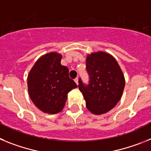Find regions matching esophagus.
Returning <instances> with one entry per match:
<instances>
[{
    "instance_id": "obj_1",
    "label": "esophagus",
    "mask_w": 151,
    "mask_h": 151,
    "mask_svg": "<svg viewBox=\"0 0 151 151\" xmlns=\"http://www.w3.org/2000/svg\"><path fill=\"white\" fill-rule=\"evenodd\" d=\"M74 81H75V82H76V83L77 84V85H78V78H75Z\"/></svg>"
}]
</instances>
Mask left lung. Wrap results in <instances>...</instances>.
Instances as JSON below:
<instances>
[{
	"instance_id": "left-lung-1",
	"label": "left lung",
	"mask_w": 151,
	"mask_h": 151,
	"mask_svg": "<svg viewBox=\"0 0 151 151\" xmlns=\"http://www.w3.org/2000/svg\"><path fill=\"white\" fill-rule=\"evenodd\" d=\"M86 70L89 84L79 79L78 88L85 98L88 110L96 115L110 111L122 97L125 78L116 59L106 52L98 51L87 56Z\"/></svg>"
}]
</instances>
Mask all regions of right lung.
Listing matches in <instances>:
<instances>
[{"instance_id": "obj_1", "label": "right lung", "mask_w": 151, "mask_h": 151, "mask_svg": "<svg viewBox=\"0 0 151 151\" xmlns=\"http://www.w3.org/2000/svg\"><path fill=\"white\" fill-rule=\"evenodd\" d=\"M62 55L50 52L36 61L28 75V91L31 100L44 113L62 111L67 94L77 85L69 76V69L60 63Z\"/></svg>"}]
</instances>
